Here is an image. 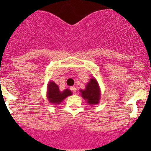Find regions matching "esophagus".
I'll use <instances>...</instances> for the list:
<instances>
[{"label":"esophagus","instance_id":"esophagus-1","mask_svg":"<svg viewBox=\"0 0 151 151\" xmlns=\"http://www.w3.org/2000/svg\"><path fill=\"white\" fill-rule=\"evenodd\" d=\"M70 89H71V91H72V92L74 93H75L76 91H77V88H76V87H74V86L71 87V88H70Z\"/></svg>","mask_w":151,"mask_h":151}]
</instances>
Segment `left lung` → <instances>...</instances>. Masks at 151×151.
<instances>
[{"label":"left lung","instance_id":"8db88e82","mask_svg":"<svg viewBox=\"0 0 151 151\" xmlns=\"http://www.w3.org/2000/svg\"><path fill=\"white\" fill-rule=\"evenodd\" d=\"M81 96L88 104L93 106L99 103L101 99V90L99 85L95 77L90 79V81L85 85L84 90H80Z\"/></svg>","mask_w":151,"mask_h":151}]
</instances>
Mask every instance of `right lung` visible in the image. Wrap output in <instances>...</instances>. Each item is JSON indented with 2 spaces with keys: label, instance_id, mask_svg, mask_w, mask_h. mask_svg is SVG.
I'll return each mask as SVG.
<instances>
[{
  "label": "right lung",
  "instance_id": "add662e5",
  "mask_svg": "<svg viewBox=\"0 0 151 151\" xmlns=\"http://www.w3.org/2000/svg\"><path fill=\"white\" fill-rule=\"evenodd\" d=\"M72 95V92L68 89L61 91L59 89L58 85L53 81L49 82L47 84V97L49 102L57 105L60 104L66 97Z\"/></svg>",
  "mask_w": 151,
  "mask_h": 151
}]
</instances>
